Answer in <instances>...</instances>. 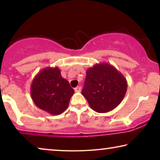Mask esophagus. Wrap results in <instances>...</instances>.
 <instances>
[{
  "mask_svg": "<svg viewBox=\"0 0 160 160\" xmlns=\"http://www.w3.org/2000/svg\"><path fill=\"white\" fill-rule=\"evenodd\" d=\"M74 90H75L76 92H80L81 90H82V88H81V87H77L74 89Z\"/></svg>",
  "mask_w": 160,
  "mask_h": 160,
  "instance_id": "obj_1",
  "label": "esophagus"
}]
</instances>
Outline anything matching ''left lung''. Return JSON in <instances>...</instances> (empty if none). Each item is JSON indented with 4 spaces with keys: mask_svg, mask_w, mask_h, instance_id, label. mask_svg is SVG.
<instances>
[{
    "mask_svg": "<svg viewBox=\"0 0 160 160\" xmlns=\"http://www.w3.org/2000/svg\"><path fill=\"white\" fill-rule=\"evenodd\" d=\"M82 94L92 109L98 113L112 111L121 103L128 89L124 76L106 62L95 64L86 72Z\"/></svg>",
    "mask_w": 160,
    "mask_h": 160,
    "instance_id": "1",
    "label": "left lung"
}]
</instances>
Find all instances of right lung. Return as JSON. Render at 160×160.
Wrapping results in <instances>:
<instances>
[{
  "label": "right lung",
  "mask_w": 160,
  "mask_h": 160,
  "mask_svg": "<svg viewBox=\"0 0 160 160\" xmlns=\"http://www.w3.org/2000/svg\"><path fill=\"white\" fill-rule=\"evenodd\" d=\"M74 89L61 76L58 67H47L35 76L30 95L35 105L52 115H60L68 107Z\"/></svg>",
  "instance_id": "add662e5"
}]
</instances>
